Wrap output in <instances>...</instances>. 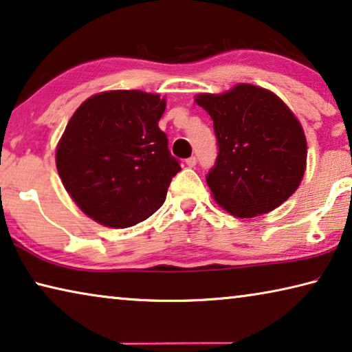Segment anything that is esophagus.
Segmentation results:
<instances>
[{
  "label": "esophagus",
  "instance_id": "34e87169",
  "mask_svg": "<svg viewBox=\"0 0 352 352\" xmlns=\"http://www.w3.org/2000/svg\"><path fill=\"white\" fill-rule=\"evenodd\" d=\"M186 164H187V166H190V168H193V166L197 165V157H195V155H192V157H188L186 160Z\"/></svg>",
  "mask_w": 352,
  "mask_h": 352
}]
</instances>
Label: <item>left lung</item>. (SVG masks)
Returning a JSON list of instances; mask_svg holds the SVG:
<instances>
[{
	"label": "left lung",
	"instance_id": "8db88e82",
	"mask_svg": "<svg viewBox=\"0 0 352 352\" xmlns=\"http://www.w3.org/2000/svg\"><path fill=\"white\" fill-rule=\"evenodd\" d=\"M195 102L214 121L219 155L206 182L231 215L252 219L278 208L304 177L307 140L280 97L248 83Z\"/></svg>",
	"mask_w": 352,
	"mask_h": 352
}]
</instances>
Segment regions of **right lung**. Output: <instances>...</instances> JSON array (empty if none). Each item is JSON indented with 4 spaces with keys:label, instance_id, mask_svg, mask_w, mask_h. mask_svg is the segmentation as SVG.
I'll return each mask as SVG.
<instances>
[{
    "label": "right lung",
    "instance_id": "obj_1",
    "mask_svg": "<svg viewBox=\"0 0 352 352\" xmlns=\"http://www.w3.org/2000/svg\"><path fill=\"white\" fill-rule=\"evenodd\" d=\"M165 107L159 94L107 91L86 99L70 118L56 148L58 175L97 223L127 228L164 204L181 171L159 129Z\"/></svg>",
    "mask_w": 352,
    "mask_h": 352
}]
</instances>
